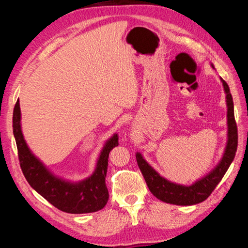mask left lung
Masks as SVG:
<instances>
[{
  "label": "left lung",
  "instance_id": "8db88e82",
  "mask_svg": "<svg viewBox=\"0 0 248 248\" xmlns=\"http://www.w3.org/2000/svg\"><path fill=\"white\" fill-rule=\"evenodd\" d=\"M220 80L223 83L224 91L226 93V102H227L228 140L222 160L213 170L194 182L192 186H182V184L168 181L167 179L160 176L145 161L140 152L136 154V161H138L139 167L143 173L147 186L149 187V191L162 202L178 205H193L202 202L214 191V188L222 180L234 159L236 147H238V128H236L234 119L233 100L228 84L223 78Z\"/></svg>",
  "mask_w": 248,
  "mask_h": 248
}]
</instances>
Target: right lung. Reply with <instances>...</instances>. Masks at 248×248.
<instances>
[{"label": "right lung", "instance_id": "right-lung-1", "mask_svg": "<svg viewBox=\"0 0 248 248\" xmlns=\"http://www.w3.org/2000/svg\"><path fill=\"white\" fill-rule=\"evenodd\" d=\"M21 110L19 100L13 115L14 136L17 144L20 167L30 186L45 199L62 212L71 214L92 213L104 208L108 200L105 184L108 154L118 146V135L114 134L100 154L93 173L80 182H70L54 176L31 154L21 131Z\"/></svg>", "mask_w": 248, "mask_h": 248}]
</instances>
